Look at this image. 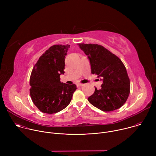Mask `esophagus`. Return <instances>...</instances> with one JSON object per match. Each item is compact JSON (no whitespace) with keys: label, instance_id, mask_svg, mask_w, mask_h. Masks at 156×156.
Segmentation results:
<instances>
[{"label":"esophagus","instance_id":"obj_1","mask_svg":"<svg viewBox=\"0 0 156 156\" xmlns=\"http://www.w3.org/2000/svg\"><path fill=\"white\" fill-rule=\"evenodd\" d=\"M76 85H77V86H82L84 85V84H82V83H78Z\"/></svg>","mask_w":156,"mask_h":156}]
</instances>
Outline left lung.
<instances>
[{"mask_svg": "<svg viewBox=\"0 0 156 156\" xmlns=\"http://www.w3.org/2000/svg\"><path fill=\"white\" fill-rule=\"evenodd\" d=\"M90 59L91 73L103 81L100 90L95 87L87 100L93 105L110 112L120 108L126 102L130 92V81L122 60L104 47L95 44H79Z\"/></svg>", "mask_w": 156, "mask_h": 156, "instance_id": "8db88e82", "label": "left lung"}]
</instances>
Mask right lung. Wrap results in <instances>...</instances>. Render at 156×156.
Wrapping results in <instances>:
<instances>
[{
  "label": "right lung",
  "instance_id": "add662e5",
  "mask_svg": "<svg viewBox=\"0 0 156 156\" xmlns=\"http://www.w3.org/2000/svg\"><path fill=\"white\" fill-rule=\"evenodd\" d=\"M70 45L57 44L49 48L39 58L33 69L30 79V96L41 112L55 114L70 104L75 84L60 82V75L65 72V55Z\"/></svg>",
  "mask_w": 156,
  "mask_h": 156
}]
</instances>
